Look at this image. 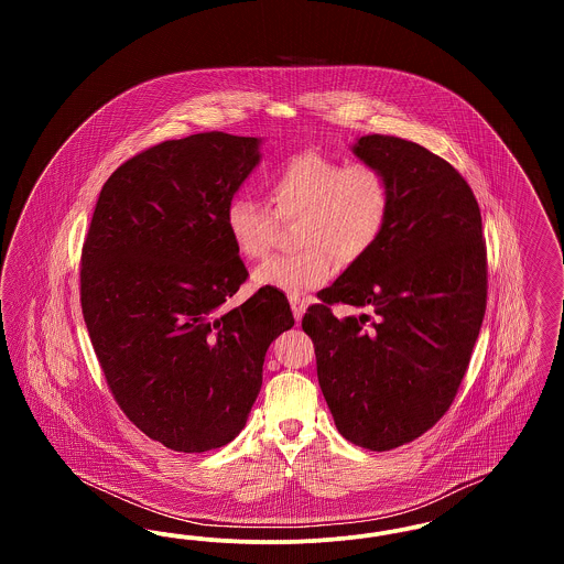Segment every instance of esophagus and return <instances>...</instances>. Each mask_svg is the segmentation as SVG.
<instances>
[{
	"instance_id": "esophagus-1",
	"label": "esophagus",
	"mask_w": 564,
	"mask_h": 564,
	"mask_svg": "<svg viewBox=\"0 0 564 564\" xmlns=\"http://www.w3.org/2000/svg\"><path fill=\"white\" fill-rule=\"evenodd\" d=\"M290 304H292L295 323L302 322V315L306 311V300L302 295H290Z\"/></svg>"
}]
</instances>
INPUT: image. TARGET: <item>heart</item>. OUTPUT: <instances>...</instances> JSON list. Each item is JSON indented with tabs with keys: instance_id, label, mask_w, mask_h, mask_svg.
I'll use <instances>...</instances> for the list:
<instances>
[{
	"instance_id": "heart-1",
	"label": "heart",
	"mask_w": 564,
	"mask_h": 564,
	"mask_svg": "<svg viewBox=\"0 0 564 564\" xmlns=\"http://www.w3.org/2000/svg\"><path fill=\"white\" fill-rule=\"evenodd\" d=\"M272 210L294 219V253L276 256L253 272L260 288L297 294L327 283L338 269L361 262L382 239L393 207L389 175L372 162H347L322 152H302L267 180ZM224 226L247 260L269 256L276 218L251 194H235Z\"/></svg>"
}]
</instances>
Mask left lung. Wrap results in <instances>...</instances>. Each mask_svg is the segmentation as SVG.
Returning <instances> with one entry per match:
<instances>
[{"label":"left lung","instance_id":"left-lung-1","mask_svg":"<svg viewBox=\"0 0 564 564\" xmlns=\"http://www.w3.org/2000/svg\"><path fill=\"white\" fill-rule=\"evenodd\" d=\"M352 152L393 186L387 230L308 306L323 398L355 446L391 451L431 430L455 402L486 311L482 215L451 162L391 134H366ZM334 303L376 317H333Z\"/></svg>","mask_w":564,"mask_h":564}]
</instances>
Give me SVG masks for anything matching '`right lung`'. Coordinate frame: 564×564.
<instances>
[{
	"mask_svg": "<svg viewBox=\"0 0 564 564\" xmlns=\"http://www.w3.org/2000/svg\"><path fill=\"white\" fill-rule=\"evenodd\" d=\"M260 139L189 134L120 164L82 247L80 302L109 391L137 430L177 453L241 433L270 343L294 325L283 292L219 306L249 272L224 212Z\"/></svg>",
	"mask_w": 564,
	"mask_h": 564,
	"instance_id": "add662e5",
	"label": "right lung"
}]
</instances>
